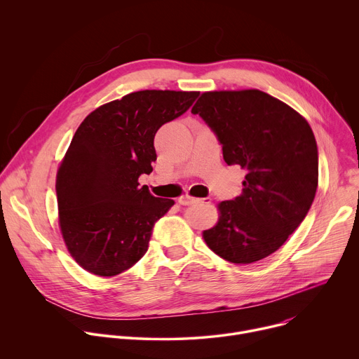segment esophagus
Returning a JSON list of instances; mask_svg holds the SVG:
<instances>
[{"label":"esophagus","instance_id":"1","mask_svg":"<svg viewBox=\"0 0 359 359\" xmlns=\"http://www.w3.org/2000/svg\"><path fill=\"white\" fill-rule=\"evenodd\" d=\"M178 202H180L181 205H192V203H209V202H210V198L208 196V198H202V199H199V198H192V196H188V195H185V196L180 198V199H178Z\"/></svg>","mask_w":359,"mask_h":359}]
</instances>
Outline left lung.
<instances>
[{"label": "left lung", "mask_w": 359, "mask_h": 359, "mask_svg": "<svg viewBox=\"0 0 359 359\" xmlns=\"http://www.w3.org/2000/svg\"><path fill=\"white\" fill-rule=\"evenodd\" d=\"M217 135L228 165L246 170L242 194L219 203L203 232L212 252L248 264L274 253L307 217L318 185V149L310 124L260 90L206 92L191 110Z\"/></svg>", "instance_id": "1"}]
</instances>
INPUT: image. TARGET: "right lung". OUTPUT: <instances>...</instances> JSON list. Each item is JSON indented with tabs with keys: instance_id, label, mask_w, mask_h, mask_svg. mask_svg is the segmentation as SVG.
<instances>
[{
	"instance_id": "add662e5",
	"label": "right lung",
	"mask_w": 359,
	"mask_h": 359,
	"mask_svg": "<svg viewBox=\"0 0 359 359\" xmlns=\"http://www.w3.org/2000/svg\"><path fill=\"white\" fill-rule=\"evenodd\" d=\"M198 92L141 90L92 111L72 138L56 177L60 231L88 271L111 277L146 255L156 222L175 203L138 184L157 160L158 128L182 116Z\"/></svg>"
}]
</instances>
